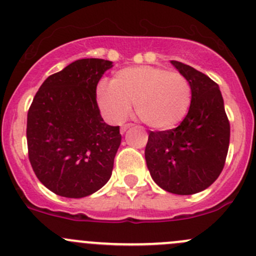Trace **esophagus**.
Segmentation results:
<instances>
[{"mask_svg": "<svg viewBox=\"0 0 256 256\" xmlns=\"http://www.w3.org/2000/svg\"><path fill=\"white\" fill-rule=\"evenodd\" d=\"M131 126H132V124H125V125L121 126L120 132H121V134H125V132H126V130H128V128H130Z\"/></svg>", "mask_w": 256, "mask_h": 256, "instance_id": "34e87169", "label": "esophagus"}]
</instances>
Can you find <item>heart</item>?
Here are the masks:
<instances>
[{
	"label": "heart",
	"mask_w": 256,
	"mask_h": 256,
	"mask_svg": "<svg viewBox=\"0 0 256 256\" xmlns=\"http://www.w3.org/2000/svg\"><path fill=\"white\" fill-rule=\"evenodd\" d=\"M192 102L188 79L178 72L158 66H130L118 70L112 82L99 84L96 102L112 122H122L131 105L144 124L156 130H168L187 115Z\"/></svg>",
	"instance_id": "obj_1"
}]
</instances>
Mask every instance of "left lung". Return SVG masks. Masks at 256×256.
Listing matches in <instances>:
<instances>
[{
    "label": "left lung",
    "mask_w": 256,
    "mask_h": 256,
    "mask_svg": "<svg viewBox=\"0 0 256 256\" xmlns=\"http://www.w3.org/2000/svg\"><path fill=\"white\" fill-rule=\"evenodd\" d=\"M171 63L190 82L192 102L176 128L150 131L144 158L162 190L188 196L204 190L223 171L230 125L218 84L187 64Z\"/></svg>",
    "instance_id": "left-lung-1"
}]
</instances>
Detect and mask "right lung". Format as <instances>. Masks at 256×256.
Instances as JSON below:
<instances>
[{
    "label": "right lung",
    "instance_id": "obj_1",
    "mask_svg": "<svg viewBox=\"0 0 256 256\" xmlns=\"http://www.w3.org/2000/svg\"><path fill=\"white\" fill-rule=\"evenodd\" d=\"M112 62L79 59L40 85L27 115L28 157L56 194L82 198L112 177L120 128L102 120L96 86Z\"/></svg>",
    "mask_w": 256,
    "mask_h": 256
}]
</instances>
